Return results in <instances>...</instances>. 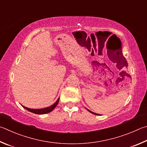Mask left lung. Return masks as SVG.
Instances as JSON below:
<instances>
[{"mask_svg": "<svg viewBox=\"0 0 147 147\" xmlns=\"http://www.w3.org/2000/svg\"><path fill=\"white\" fill-rule=\"evenodd\" d=\"M121 57H122V58H123V59H125V61L126 62V66H128V63H127V60H125V58L124 57H123V55H122V56H121ZM87 110H88V109H87ZM88 110V111H89L90 112H91V113H92V114H95V115H99V114H96V113H94V112H91V111H90V110Z\"/></svg>", "mask_w": 147, "mask_h": 147, "instance_id": "8db88e82", "label": "left lung"}]
</instances>
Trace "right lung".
I'll return each mask as SVG.
<instances>
[{
  "label": "right lung",
  "mask_w": 147,
  "mask_h": 147,
  "mask_svg": "<svg viewBox=\"0 0 147 147\" xmlns=\"http://www.w3.org/2000/svg\"><path fill=\"white\" fill-rule=\"evenodd\" d=\"M59 101V97L53 105H52L50 107L45 108V109H29V108L24 107V106H22H22L23 108H24V109H25L26 110H27L28 111H29L30 112L34 113V114H47V113H49V112L52 111V110L56 107Z\"/></svg>",
  "instance_id": "1"
}]
</instances>
